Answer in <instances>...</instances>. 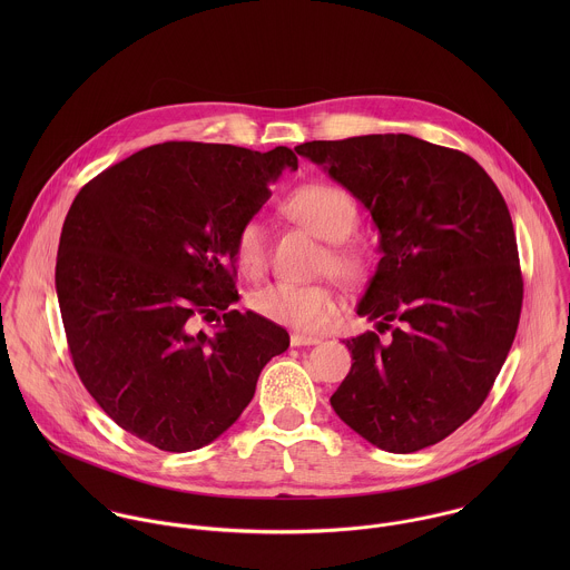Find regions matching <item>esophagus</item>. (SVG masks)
Wrapping results in <instances>:
<instances>
[{
    "mask_svg": "<svg viewBox=\"0 0 570 570\" xmlns=\"http://www.w3.org/2000/svg\"><path fill=\"white\" fill-rule=\"evenodd\" d=\"M289 342H292V346H314V344L321 342V337L318 335H305V333H292Z\"/></svg>",
    "mask_w": 570,
    "mask_h": 570,
    "instance_id": "esophagus-1",
    "label": "esophagus"
}]
</instances>
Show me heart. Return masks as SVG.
Here are the masks:
<instances>
[{"label": "heart", "instance_id": "obj_1", "mask_svg": "<svg viewBox=\"0 0 570 570\" xmlns=\"http://www.w3.org/2000/svg\"><path fill=\"white\" fill-rule=\"evenodd\" d=\"M285 213L316 237L331 244L325 267L337 278L353 283L364 274V254L351 244L360 213L351 195L331 184H307L285 199ZM235 256L245 274H261L267 265L265 226L249 217L235 233ZM249 307L278 325L298 331H321L340 309V301L326 285L272 283L249 296Z\"/></svg>", "mask_w": 570, "mask_h": 570}]
</instances>
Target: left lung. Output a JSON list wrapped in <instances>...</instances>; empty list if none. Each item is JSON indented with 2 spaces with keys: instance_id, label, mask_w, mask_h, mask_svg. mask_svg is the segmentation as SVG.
Masks as SVG:
<instances>
[{
  "instance_id": "left-lung-1",
  "label": "left lung",
  "mask_w": 570,
  "mask_h": 570,
  "mask_svg": "<svg viewBox=\"0 0 570 570\" xmlns=\"http://www.w3.org/2000/svg\"><path fill=\"white\" fill-rule=\"evenodd\" d=\"M296 154L360 199L380 230L357 316L391 337L344 340L353 364L331 406L380 450L434 445L483 406L518 331L509 208L476 160L407 134L314 140Z\"/></svg>"
}]
</instances>
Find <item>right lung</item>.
I'll use <instances>...</instances> for the list:
<instances>
[{
	"instance_id": "1",
	"label": "right lung",
	"mask_w": 570,
	"mask_h": 570,
	"mask_svg": "<svg viewBox=\"0 0 570 570\" xmlns=\"http://www.w3.org/2000/svg\"><path fill=\"white\" fill-rule=\"evenodd\" d=\"M283 168H298L287 147L154 145L87 181L66 217L55 283L75 368L122 430L164 452L224 434L289 346L283 326L230 309L235 233Z\"/></svg>"
}]
</instances>
